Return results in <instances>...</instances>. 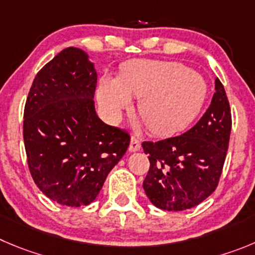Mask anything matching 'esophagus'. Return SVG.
<instances>
[{
    "mask_svg": "<svg viewBox=\"0 0 255 255\" xmlns=\"http://www.w3.org/2000/svg\"><path fill=\"white\" fill-rule=\"evenodd\" d=\"M129 152H137L141 149V142L138 141L137 138H134V137H132L130 138V143H129Z\"/></svg>",
    "mask_w": 255,
    "mask_h": 255,
    "instance_id": "34e87169",
    "label": "esophagus"
}]
</instances>
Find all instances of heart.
I'll return each mask as SVG.
<instances>
[{"label":"heart","mask_w":255,"mask_h":255,"mask_svg":"<svg viewBox=\"0 0 255 255\" xmlns=\"http://www.w3.org/2000/svg\"><path fill=\"white\" fill-rule=\"evenodd\" d=\"M208 94L200 74L175 61L137 60L123 69L121 78L106 75L98 88V101L112 121L141 98L138 111L149 132L171 135L185 129L197 117Z\"/></svg>","instance_id":"1"}]
</instances>
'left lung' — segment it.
<instances>
[{
    "mask_svg": "<svg viewBox=\"0 0 255 255\" xmlns=\"http://www.w3.org/2000/svg\"><path fill=\"white\" fill-rule=\"evenodd\" d=\"M232 130V114L224 87L215 79V93L201 120L184 134L158 142H143L149 154L143 181L156 208L182 211L203 203L215 191Z\"/></svg>",
    "mask_w": 255,
    "mask_h": 255,
    "instance_id": "1",
    "label": "left lung"
}]
</instances>
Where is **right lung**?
Returning a JSON list of instances; mask_svg holds the SVG:
<instances>
[{
	"label": "right lung",
	"mask_w": 255,
	"mask_h": 255,
	"mask_svg": "<svg viewBox=\"0 0 255 255\" xmlns=\"http://www.w3.org/2000/svg\"><path fill=\"white\" fill-rule=\"evenodd\" d=\"M97 71L78 47L59 52L35 77L23 112L28 168L42 194L60 205H89L129 146L126 130L95 112Z\"/></svg>",
	"instance_id": "obj_1"
}]
</instances>
